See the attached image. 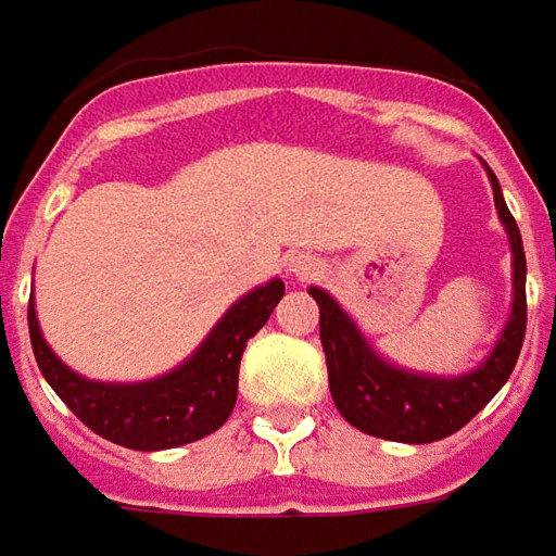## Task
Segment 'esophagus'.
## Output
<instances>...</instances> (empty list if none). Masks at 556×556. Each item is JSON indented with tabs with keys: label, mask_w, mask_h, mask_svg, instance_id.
<instances>
[{
	"label": "esophagus",
	"mask_w": 556,
	"mask_h": 556,
	"mask_svg": "<svg viewBox=\"0 0 556 556\" xmlns=\"http://www.w3.org/2000/svg\"><path fill=\"white\" fill-rule=\"evenodd\" d=\"M287 266H290V271H293L296 278H315L317 271H320V263L308 254H293Z\"/></svg>",
	"instance_id": "obj_1"
}]
</instances>
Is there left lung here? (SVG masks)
I'll return each instance as SVG.
<instances>
[{"instance_id":"left-lung-1","label":"left lung","mask_w":556,"mask_h":556,"mask_svg":"<svg viewBox=\"0 0 556 556\" xmlns=\"http://www.w3.org/2000/svg\"><path fill=\"white\" fill-rule=\"evenodd\" d=\"M488 168L496 214L503 220L511 244V315L505 320L496 344L490 348L484 363L463 375H430L402 369L384 359L366 336L359 332L354 317L320 287H308L320 308V344L327 354L329 393L339 415L369 432L375 439L427 445L451 432L463 430L472 417L488 405L515 369L527 332V256L515 217L505 205L496 175Z\"/></svg>"}]
</instances>
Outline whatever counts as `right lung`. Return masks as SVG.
<instances>
[{
    "mask_svg": "<svg viewBox=\"0 0 556 556\" xmlns=\"http://www.w3.org/2000/svg\"><path fill=\"white\" fill-rule=\"evenodd\" d=\"M285 296V281L254 287L212 327L197 351L172 372L151 381L117 384L90 381L45 342L36 317V302L29 300V339L45 381L66 402L72 415L87 424L96 435L132 451H166L205 439L220 430L232 415L239 396V363L248 339L266 327L271 308Z\"/></svg>",
    "mask_w": 556,
    "mask_h": 556,
    "instance_id": "obj_1",
    "label": "right lung"
}]
</instances>
